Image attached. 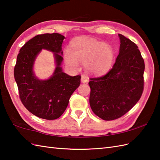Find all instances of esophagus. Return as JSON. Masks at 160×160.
Instances as JSON below:
<instances>
[{
    "mask_svg": "<svg viewBox=\"0 0 160 160\" xmlns=\"http://www.w3.org/2000/svg\"><path fill=\"white\" fill-rule=\"evenodd\" d=\"M81 82H82V83L87 82H88L87 77L85 76H82V77H81Z\"/></svg>",
    "mask_w": 160,
    "mask_h": 160,
    "instance_id": "obj_1",
    "label": "esophagus"
}]
</instances>
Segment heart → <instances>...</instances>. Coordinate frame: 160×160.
<instances>
[{
    "mask_svg": "<svg viewBox=\"0 0 160 160\" xmlns=\"http://www.w3.org/2000/svg\"><path fill=\"white\" fill-rule=\"evenodd\" d=\"M114 57L110 45L91 38L78 40L72 45V51L64 50V58L67 64L76 69L79 62L85 63L89 73L100 75L110 69Z\"/></svg>",
    "mask_w": 160,
    "mask_h": 160,
    "instance_id": "1",
    "label": "heart"
}]
</instances>
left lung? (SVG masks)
Here are the masks:
<instances>
[{
    "mask_svg": "<svg viewBox=\"0 0 160 160\" xmlns=\"http://www.w3.org/2000/svg\"><path fill=\"white\" fill-rule=\"evenodd\" d=\"M120 53L115 62L102 76L91 78L89 103L97 116L113 120L131 110L144 90V61L138 47L119 34Z\"/></svg>",
    "mask_w": 160,
    "mask_h": 160,
    "instance_id": "obj_1",
    "label": "left lung"
}]
</instances>
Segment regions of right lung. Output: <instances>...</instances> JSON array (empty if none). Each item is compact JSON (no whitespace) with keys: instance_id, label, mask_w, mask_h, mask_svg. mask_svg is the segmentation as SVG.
Masks as SVG:
<instances>
[{"instance_id":"add662e5","label":"right lung","mask_w":160,"mask_h":160,"mask_svg":"<svg viewBox=\"0 0 160 160\" xmlns=\"http://www.w3.org/2000/svg\"><path fill=\"white\" fill-rule=\"evenodd\" d=\"M64 38L58 33L37 35L21 47L17 56L14 78L20 99L29 112L45 120H55L62 115L80 84V76H70L60 67ZM42 49L53 52L57 63L53 76L45 81L38 79L32 71L34 60Z\"/></svg>"}]
</instances>
